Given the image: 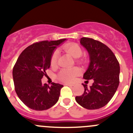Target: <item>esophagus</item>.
<instances>
[{
	"label": "esophagus",
	"mask_w": 133,
	"mask_h": 133,
	"mask_svg": "<svg viewBox=\"0 0 133 133\" xmlns=\"http://www.w3.org/2000/svg\"><path fill=\"white\" fill-rule=\"evenodd\" d=\"M65 85H68V86H73L74 85L73 84H70V83H65Z\"/></svg>",
	"instance_id": "obj_1"
}]
</instances>
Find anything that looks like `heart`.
<instances>
[{"label": "heart", "instance_id": "1", "mask_svg": "<svg viewBox=\"0 0 133 133\" xmlns=\"http://www.w3.org/2000/svg\"><path fill=\"white\" fill-rule=\"evenodd\" d=\"M64 51L70 54L72 57L75 59H78L82 55L83 51L80 47L74 43H70L66 44L63 47ZM58 58V52L54 51L51 57V64L55 66L57 64V61ZM80 73V71L77 68L74 69H64L60 71L58 74V78L60 80L64 82H72L75 79V77Z\"/></svg>", "mask_w": 133, "mask_h": 133}]
</instances>
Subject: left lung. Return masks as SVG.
<instances>
[{"label": "left lung", "instance_id": "8db88e82", "mask_svg": "<svg viewBox=\"0 0 133 133\" xmlns=\"http://www.w3.org/2000/svg\"><path fill=\"white\" fill-rule=\"evenodd\" d=\"M79 42L89 56V66L83 78L93 79L94 82L89 88L83 84L84 93L76 97V101L86 109H98L108 104L118 88L119 64L110 49L101 42L83 37Z\"/></svg>", "mask_w": 133, "mask_h": 133}]
</instances>
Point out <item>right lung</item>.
<instances>
[{
    "mask_svg": "<svg viewBox=\"0 0 133 133\" xmlns=\"http://www.w3.org/2000/svg\"><path fill=\"white\" fill-rule=\"evenodd\" d=\"M66 39L42 41L28 46L19 56L13 69L15 90L26 107L35 110H45L55 105L63 87L52 83H42L45 70L50 67L55 49Z\"/></svg>",
    "mask_w": 133,
    "mask_h": 133,
    "instance_id": "add662e5",
    "label": "right lung"
}]
</instances>
